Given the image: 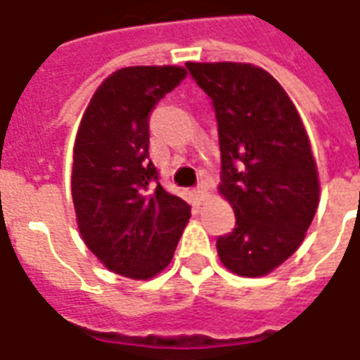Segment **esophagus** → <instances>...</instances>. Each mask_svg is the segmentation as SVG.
<instances>
[{
	"label": "esophagus",
	"mask_w": 360,
	"mask_h": 360,
	"mask_svg": "<svg viewBox=\"0 0 360 360\" xmlns=\"http://www.w3.org/2000/svg\"><path fill=\"white\" fill-rule=\"evenodd\" d=\"M194 194H196V198H198V200H204V198H206V194H207L206 183H200L198 187L194 188Z\"/></svg>",
	"instance_id": "esophagus-1"
}]
</instances>
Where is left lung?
<instances>
[{
	"label": "left lung",
	"instance_id": "left-lung-1",
	"mask_svg": "<svg viewBox=\"0 0 360 360\" xmlns=\"http://www.w3.org/2000/svg\"><path fill=\"white\" fill-rule=\"evenodd\" d=\"M212 98L221 150L219 193L236 225L217 238L221 263L262 276L288 259L319 206V173L300 114L269 72L244 63H187Z\"/></svg>",
	"mask_w": 360,
	"mask_h": 360
}]
</instances>
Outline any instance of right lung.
<instances>
[{
  "instance_id": "obj_1",
  "label": "right lung",
  "mask_w": 360,
  "mask_h": 360,
  "mask_svg": "<svg viewBox=\"0 0 360 360\" xmlns=\"http://www.w3.org/2000/svg\"><path fill=\"white\" fill-rule=\"evenodd\" d=\"M181 66H127L98 85L74 143L72 200L82 238L106 269L146 281L169 265L191 217L148 154V116L185 79Z\"/></svg>"
}]
</instances>
